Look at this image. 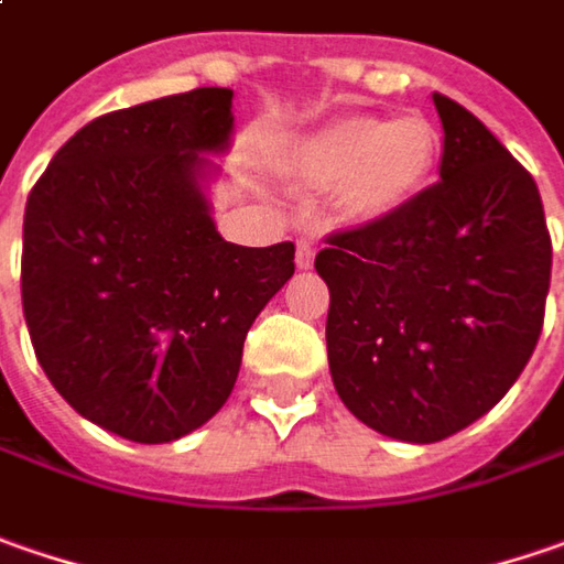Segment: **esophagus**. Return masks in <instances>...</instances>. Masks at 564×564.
<instances>
[{
	"mask_svg": "<svg viewBox=\"0 0 564 564\" xmlns=\"http://www.w3.org/2000/svg\"><path fill=\"white\" fill-rule=\"evenodd\" d=\"M312 261H315V242L312 239H300V246H296V268H312Z\"/></svg>",
	"mask_w": 564,
	"mask_h": 564,
	"instance_id": "34e87169",
	"label": "esophagus"
}]
</instances>
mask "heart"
<instances>
[{"label": "heart", "mask_w": 564, "mask_h": 564, "mask_svg": "<svg viewBox=\"0 0 564 564\" xmlns=\"http://www.w3.org/2000/svg\"><path fill=\"white\" fill-rule=\"evenodd\" d=\"M438 158V135L423 116H344L303 135L286 170L312 188L337 185V208L354 224H372L420 195Z\"/></svg>", "instance_id": "b5f03b06"}]
</instances>
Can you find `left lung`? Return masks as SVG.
<instances>
[{"label":"left lung","mask_w":564,"mask_h":564,"mask_svg":"<svg viewBox=\"0 0 564 564\" xmlns=\"http://www.w3.org/2000/svg\"><path fill=\"white\" fill-rule=\"evenodd\" d=\"M438 183L366 227L328 236V366L344 406L388 438L429 445L505 398L533 354L552 242L540 188L477 116L432 94Z\"/></svg>","instance_id":"obj_1"}]
</instances>
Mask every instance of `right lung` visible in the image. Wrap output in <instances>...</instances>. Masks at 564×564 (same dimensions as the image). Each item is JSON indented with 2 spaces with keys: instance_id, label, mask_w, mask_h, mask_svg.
<instances>
[{
  "instance_id": "add662e5",
  "label": "right lung",
  "mask_w": 564,
  "mask_h": 564,
  "mask_svg": "<svg viewBox=\"0 0 564 564\" xmlns=\"http://www.w3.org/2000/svg\"><path fill=\"white\" fill-rule=\"evenodd\" d=\"M234 90L195 87L87 122L28 195L21 303L53 388L129 442H176L227 404L293 242L234 246L208 185Z\"/></svg>"
}]
</instances>
